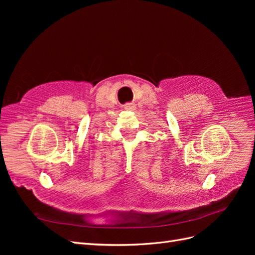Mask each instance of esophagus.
<instances>
[{"label": "esophagus", "instance_id": "obj_1", "mask_svg": "<svg viewBox=\"0 0 255 255\" xmlns=\"http://www.w3.org/2000/svg\"><path fill=\"white\" fill-rule=\"evenodd\" d=\"M125 110H127V111H135L136 110V105L134 103H127L125 105Z\"/></svg>", "mask_w": 255, "mask_h": 255}]
</instances>
